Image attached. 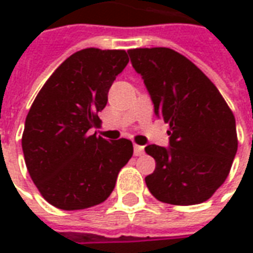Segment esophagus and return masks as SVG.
Returning a JSON list of instances; mask_svg holds the SVG:
<instances>
[{
  "mask_svg": "<svg viewBox=\"0 0 253 253\" xmlns=\"http://www.w3.org/2000/svg\"><path fill=\"white\" fill-rule=\"evenodd\" d=\"M145 153V149L141 145H134V154L135 156H142Z\"/></svg>",
  "mask_w": 253,
  "mask_h": 253,
  "instance_id": "34e87169",
  "label": "esophagus"
}]
</instances>
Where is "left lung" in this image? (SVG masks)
Segmentation results:
<instances>
[{
    "instance_id": "obj_1",
    "label": "left lung",
    "mask_w": 253,
    "mask_h": 253,
    "mask_svg": "<svg viewBox=\"0 0 253 253\" xmlns=\"http://www.w3.org/2000/svg\"><path fill=\"white\" fill-rule=\"evenodd\" d=\"M154 112L169 125V148L148 145L156 169L145 177L160 202L190 206L210 199L226 180L237 152L233 112L199 67L167 47L128 50Z\"/></svg>"
}]
</instances>
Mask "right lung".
Instances as JSON below:
<instances>
[{"instance_id": "right-lung-1", "label": "right lung", "mask_w": 253, "mask_h": 253, "mask_svg": "<svg viewBox=\"0 0 253 253\" xmlns=\"http://www.w3.org/2000/svg\"><path fill=\"white\" fill-rule=\"evenodd\" d=\"M127 63L125 50L74 52L31 105L21 138L25 165L52 206L81 210L104 202L115 188L119 170L131 159V141H107L89 134L100 123L97 112Z\"/></svg>"}]
</instances>
